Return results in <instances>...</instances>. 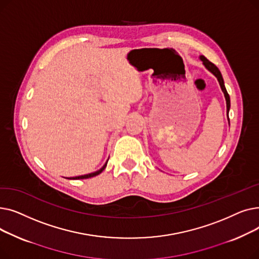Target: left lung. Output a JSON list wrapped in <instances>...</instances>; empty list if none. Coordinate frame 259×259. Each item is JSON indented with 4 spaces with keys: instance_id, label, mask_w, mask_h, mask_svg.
I'll return each instance as SVG.
<instances>
[{
    "instance_id": "left-lung-1",
    "label": "left lung",
    "mask_w": 259,
    "mask_h": 259,
    "mask_svg": "<svg viewBox=\"0 0 259 259\" xmlns=\"http://www.w3.org/2000/svg\"><path fill=\"white\" fill-rule=\"evenodd\" d=\"M199 60L202 62V65L205 66L207 68V70H209L216 78L217 80H219L220 83V86L222 88V91L224 92V95H225V99H226V104H227V116H228V120H229V125H230V119H229V110H230V106H231V103H230V97L229 94L227 92V89L225 87V83H224V78H223V75L220 71L219 68H217L213 63H211L209 60H207L203 56H200L199 57Z\"/></svg>"
}]
</instances>
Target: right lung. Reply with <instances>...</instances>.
I'll return each instance as SVG.
<instances>
[{
    "label": "right lung",
    "mask_w": 259,
    "mask_h": 259,
    "mask_svg": "<svg viewBox=\"0 0 259 259\" xmlns=\"http://www.w3.org/2000/svg\"><path fill=\"white\" fill-rule=\"evenodd\" d=\"M108 159H109V158H108ZM108 159H107V161L104 164V166H103L101 169H99L98 171H94V172H91V173H88V174H84V175L73 176V178H65V179H67V180H84V179H90V178H93V176H97V175H99L100 173H102V172L105 170V168H106V166H107Z\"/></svg>",
    "instance_id": "add662e5"
}]
</instances>
